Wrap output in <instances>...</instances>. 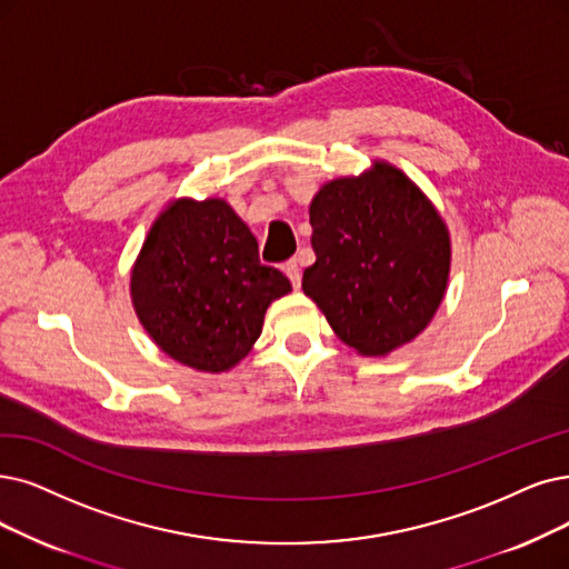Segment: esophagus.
Masks as SVG:
<instances>
[{"label":"esophagus","mask_w":569,"mask_h":569,"mask_svg":"<svg viewBox=\"0 0 569 569\" xmlns=\"http://www.w3.org/2000/svg\"><path fill=\"white\" fill-rule=\"evenodd\" d=\"M284 272H287V278L291 280V284L299 289V287H301V259L287 261V263H284Z\"/></svg>","instance_id":"1"}]
</instances>
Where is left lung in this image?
Returning a JSON list of instances; mask_svg holds the SVG:
<instances>
[{
    "mask_svg": "<svg viewBox=\"0 0 569 569\" xmlns=\"http://www.w3.org/2000/svg\"><path fill=\"white\" fill-rule=\"evenodd\" d=\"M315 263L303 291L333 333L363 357H388L437 315L450 233L416 181L388 161L336 177L310 200Z\"/></svg>",
    "mask_w": 569,
    "mask_h": 569,
    "instance_id": "left-lung-1",
    "label": "left lung"
}]
</instances>
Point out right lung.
Returning a JSON list of instances; mask_svg holds the SVG:
<instances>
[{
  "instance_id": "1",
  "label": "right lung",
  "mask_w": 569,
  "mask_h": 569,
  "mask_svg": "<svg viewBox=\"0 0 569 569\" xmlns=\"http://www.w3.org/2000/svg\"><path fill=\"white\" fill-rule=\"evenodd\" d=\"M289 291L223 198L170 200L130 270L132 308L149 338L202 373L231 371L252 352L268 306Z\"/></svg>"
}]
</instances>
